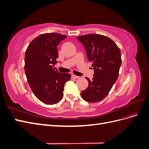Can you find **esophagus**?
I'll list each match as a JSON object with an SVG mask.
<instances>
[{"instance_id":"34e87169","label":"esophagus","mask_w":149,"mask_h":149,"mask_svg":"<svg viewBox=\"0 0 149 149\" xmlns=\"http://www.w3.org/2000/svg\"><path fill=\"white\" fill-rule=\"evenodd\" d=\"M71 78H74V79H78V78H79V76L73 74V75L71 76Z\"/></svg>"}]
</instances>
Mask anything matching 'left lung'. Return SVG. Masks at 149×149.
Returning <instances> with one entry per match:
<instances>
[{"mask_svg":"<svg viewBox=\"0 0 149 149\" xmlns=\"http://www.w3.org/2000/svg\"><path fill=\"white\" fill-rule=\"evenodd\" d=\"M84 46L88 60L93 63V78L88 87L81 93L83 100L89 102L102 100L119 76L121 65L120 51L111 39L99 34H88L77 37Z\"/></svg>","mask_w":149,"mask_h":149,"instance_id":"left-lung-1","label":"left lung"}]
</instances>
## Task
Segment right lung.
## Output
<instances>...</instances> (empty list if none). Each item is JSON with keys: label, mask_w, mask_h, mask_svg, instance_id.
Returning <instances> with one entry per match:
<instances>
[{"label": "right lung", "mask_w": 149, "mask_h": 149, "mask_svg": "<svg viewBox=\"0 0 149 149\" xmlns=\"http://www.w3.org/2000/svg\"><path fill=\"white\" fill-rule=\"evenodd\" d=\"M66 37L58 33H43L29 45L25 55V72L30 87L40 101L53 105L63 97L69 73H60L55 67L57 46Z\"/></svg>", "instance_id": "1"}]
</instances>
